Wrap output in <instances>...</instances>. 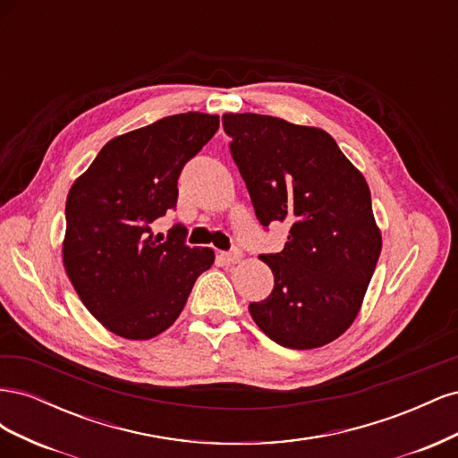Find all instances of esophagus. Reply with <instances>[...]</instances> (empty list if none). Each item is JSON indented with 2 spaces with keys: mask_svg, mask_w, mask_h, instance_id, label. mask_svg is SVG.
Wrapping results in <instances>:
<instances>
[{
  "mask_svg": "<svg viewBox=\"0 0 458 458\" xmlns=\"http://www.w3.org/2000/svg\"><path fill=\"white\" fill-rule=\"evenodd\" d=\"M219 256L227 263H237L242 258V252L239 250V248H233V250H229V252H219Z\"/></svg>",
  "mask_w": 458,
  "mask_h": 458,
  "instance_id": "esophagus-1",
  "label": "esophagus"
}]
</instances>
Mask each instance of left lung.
Listing matches in <instances>:
<instances>
[{
  "mask_svg": "<svg viewBox=\"0 0 458 458\" xmlns=\"http://www.w3.org/2000/svg\"><path fill=\"white\" fill-rule=\"evenodd\" d=\"M221 120L259 224L290 225L283 250L259 256L273 293L248 310L284 348H321L353 323L382 250L369 185L323 130L252 113Z\"/></svg>",
  "mask_w": 458,
  "mask_h": 458,
  "instance_id": "8db88e82",
  "label": "left lung"
}]
</instances>
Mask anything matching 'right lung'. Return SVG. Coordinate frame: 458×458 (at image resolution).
Listing matches in <instances>:
<instances>
[{"instance_id": "add662e5", "label": "right lung", "mask_w": 458, "mask_h": 458, "mask_svg": "<svg viewBox=\"0 0 458 458\" xmlns=\"http://www.w3.org/2000/svg\"><path fill=\"white\" fill-rule=\"evenodd\" d=\"M219 116L185 113L110 140L66 199L63 261L80 300L105 328L148 340L174 325L192 284L214 263L212 248L165 242L150 224L174 210L183 165L212 140Z\"/></svg>"}]
</instances>
